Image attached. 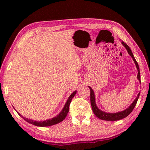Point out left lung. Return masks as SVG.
Segmentation results:
<instances>
[{"label":"left lung","instance_id":"8db88e82","mask_svg":"<svg viewBox=\"0 0 150 150\" xmlns=\"http://www.w3.org/2000/svg\"><path fill=\"white\" fill-rule=\"evenodd\" d=\"M122 44L124 45L125 46V48H126V50H128V54L132 57V58L133 60L134 61L135 65H136V67L137 69H138V75H137V78L139 81H141V76H140V69H139V67L138 63H137L136 59H134V56H133V54L131 51L130 47H129L128 45H127L126 43H124V42H122ZM90 89V91H91V93H90V100H91V107H92V110L94 112V114L96 115V116L97 117L100 118V120H106V121H117V120H122V119H124L125 117H126L132 111L133 109H134L135 106H136L137 100L139 99V96H140V93H139L138 96L136 98V99L134 100V102H132V104L129 106V107L127 108V109L124 110V111H121L119 112H116V113H107V112H103L102 110H100L99 108H98L97 106H96V101H95V96H94V93L93 91V89H91V87H89Z\"/></svg>","mask_w":150,"mask_h":150}]
</instances>
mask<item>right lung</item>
Listing matches in <instances>:
<instances>
[{"mask_svg":"<svg viewBox=\"0 0 150 150\" xmlns=\"http://www.w3.org/2000/svg\"><path fill=\"white\" fill-rule=\"evenodd\" d=\"M76 93V91H75L74 92H73V93L71 94L70 96H69L68 98V100H67V101L66 102V104H65V106L63 107V110H61V112L59 113V115H57L56 117L52 118V120H48L44 121V122H35V121H33L31 120H28V119H27V118L24 117H22V115H21L19 113L18 114H19L24 120L26 121V122L30 123V124H31L33 125H35V126H37L44 127V126H52V125L57 124L59 122H62V121L64 120L65 117H66L67 115L69 112V104H70V103H71V100H72V98L74 97Z\"/></svg>","mask_w":150,"mask_h":150,"instance_id":"obj_1","label":"right lung"}]
</instances>
